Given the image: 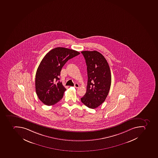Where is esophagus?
<instances>
[{
    "instance_id": "34e87169",
    "label": "esophagus",
    "mask_w": 158,
    "mask_h": 158,
    "mask_svg": "<svg viewBox=\"0 0 158 158\" xmlns=\"http://www.w3.org/2000/svg\"><path fill=\"white\" fill-rule=\"evenodd\" d=\"M75 88H78L79 87V85L78 84V83H75L74 86Z\"/></svg>"
}]
</instances>
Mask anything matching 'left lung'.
I'll return each mask as SVG.
<instances>
[{
  "label": "left lung",
  "instance_id": "8db88e82",
  "mask_svg": "<svg viewBox=\"0 0 158 158\" xmlns=\"http://www.w3.org/2000/svg\"><path fill=\"white\" fill-rule=\"evenodd\" d=\"M86 60L88 83L82 103L90 109L98 107L104 102L111 85V73L107 61L97 51H83Z\"/></svg>",
  "mask_w": 158,
  "mask_h": 158
}]
</instances>
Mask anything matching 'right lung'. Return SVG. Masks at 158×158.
Instances as JSON below:
<instances>
[{
    "label": "right lung",
    "mask_w": 158,
    "mask_h": 158,
    "mask_svg": "<svg viewBox=\"0 0 158 158\" xmlns=\"http://www.w3.org/2000/svg\"><path fill=\"white\" fill-rule=\"evenodd\" d=\"M80 54L73 49L58 47L52 49L41 61L35 74V91L40 101L47 106L56 104L62 98L66 89L59 76L68 60Z\"/></svg>",
    "instance_id": "right-lung-1"
}]
</instances>
